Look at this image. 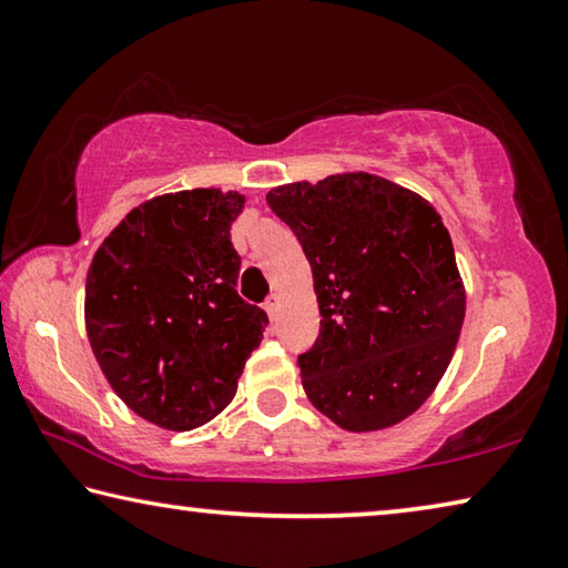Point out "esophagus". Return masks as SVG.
<instances>
[{
  "instance_id": "esophagus-1",
  "label": "esophagus",
  "mask_w": 568,
  "mask_h": 568,
  "mask_svg": "<svg viewBox=\"0 0 568 568\" xmlns=\"http://www.w3.org/2000/svg\"><path fill=\"white\" fill-rule=\"evenodd\" d=\"M265 313L271 315V318H275V313H277V297H275V295H271V297H267V301H265Z\"/></svg>"
}]
</instances>
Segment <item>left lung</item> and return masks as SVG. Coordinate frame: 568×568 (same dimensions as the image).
<instances>
[{
    "label": "left lung",
    "mask_w": 568,
    "mask_h": 568,
    "mask_svg": "<svg viewBox=\"0 0 568 568\" xmlns=\"http://www.w3.org/2000/svg\"><path fill=\"white\" fill-rule=\"evenodd\" d=\"M313 267L318 338L297 355L315 408L345 430L408 418L444 376L466 293L440 215L368 172L267 192Z\"/></svg>",
    "instance_id": "1"
}]
</instances>
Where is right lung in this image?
<instances>
[{
  "label": "right lung",
  "mask_w": 568,
  "mask_h": 568,
  "mask_svg": "<svg viewBox=\"0 0 568 568\" xmlns=\"http://www.w3.org/2000/svg\"><path fill=\"white\" fill-rule=\"evenodd\" d=\"M245 197L213 187L152 197L92 257L84 323L104 378L168 430L215 418L237 390L267 315L237 295L230 225Z\"/></svg>",
  "instance_id": "right-lung-1"
}]
</instances>
